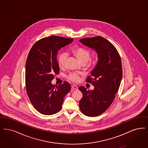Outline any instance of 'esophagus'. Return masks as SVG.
I'll list each match as a JSON object with an SVG mask.
<instances>
[{"mask_svg":"<svg viewBox=\"0 0 148 148\" xmlns=\"http://www.w3.org/2000/svg\"><path fill=\"white\" fill-rule=\"evenodd\" d=\"M71 87H72V90H78V87L75 85H72L71 86Z\"/></svg>","mask_w":148,"mask_h":148,"instance_id":"esophagus-1","label":"esophagus"}]
</instances>
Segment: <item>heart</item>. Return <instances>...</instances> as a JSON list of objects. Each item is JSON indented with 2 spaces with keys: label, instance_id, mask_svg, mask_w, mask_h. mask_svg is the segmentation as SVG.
<instances>
[{
  "label": "heart",
  "instance_id": "b5f03b06",
  "mask_svg": "<svg viewBox=\"0 0 148 148\" xmlns=\"http://www.w3.org/2000/svg\"><path fill=\"white\" fill-rule=\"evenodd\" d=\"M73 53L76 55L79 61L82 64H87L88 66H90L92 63V61L89 60L90 56V52L89 50L84 47H76L73 50ZM69 56L67 52L61 53L58 58V64L60 67H63L65 66L67 59ZM67 78L73 82H78L79 79L78 75L75 73H71L67 76Z\"/></svg>",
  "mask_w": 148,
  "mask_h": 148
}]
</instances>
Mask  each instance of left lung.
I'll return each instance as SVG.
<instances>
[{"label": "left lung", "instance_id": "8db88e82", "mask_svg": "<svg viewBox=\"0 0 148 148\" xmlns=\"http://www.w3.org/2000/svg\"><path fill=\"white\" fill-rule=\"evenodd\" d=\"M84 45L96 52L98 61L86 82L95 87L87 90L84 86L78 89L83 93L79 108L84 115L96 116L104 113L113 102L122 78L121 58L116 47L102 36L79 40Z\"/></svg>", "mask_w": 148, "mask_h": 148}]
</instances>
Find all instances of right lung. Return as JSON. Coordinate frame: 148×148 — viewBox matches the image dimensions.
Returning <instances> with one entry per match:
<instances>
[{"label": "right lung", "instance_id": "obj_1", "mask_svg": "<svg viewBox=\"0 0 148 148\" xmlns=\"http://www.w3.org/2000/svg\"><path fill=\"white\" fill-rule=\"evenodd\" d=\"M73 39L51 36L38 41L32 46L26 62L25 84L27 96L40 113L51 115L62 108L65 96L71 90L67 82L56 87L51 81L60 71L58 51Z\"/></svg>", "mask_w": 148, "mask_h": 148}]
</instances>
